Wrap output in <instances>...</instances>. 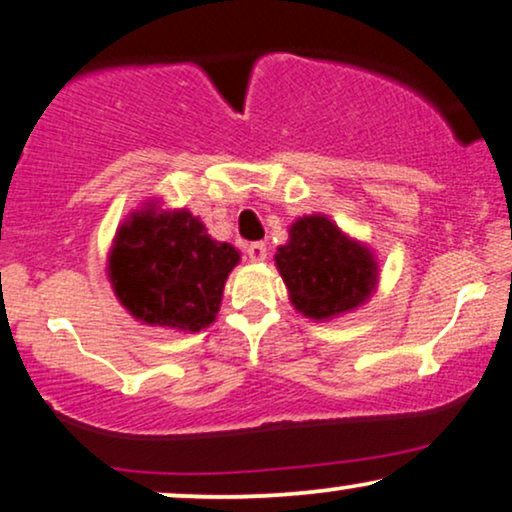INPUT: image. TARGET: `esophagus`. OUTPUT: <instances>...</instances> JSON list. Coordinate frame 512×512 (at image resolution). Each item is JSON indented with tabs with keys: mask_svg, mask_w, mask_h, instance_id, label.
Masks as SVG:
<instances>
[{
	"mask_svg": "<svg viewBox=\"0 0 512 512\" xmlns=\"http://www.w3.org/2000/svg\"><path fill=\"white\" fill-rule=\"evenodd\" d=\"M247 256H249V261H265V258H268V247H265L263 242H251L249 247H247Z\"/></svg>",
	"mask_w": 512,
	"mask_h": 512,
	"instance_id": "1",
	"label": "esophagus"
}]
</instances>
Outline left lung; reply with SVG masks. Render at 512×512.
<instances>
[{
    "mask_svg": "<svg viewBox=\"0 0 512 512\" xmlns=\"http://www.w3.org/2000/svg\"><path fill=\"white\" fill-rule=\"evenodd\" d=\"M277 249V268L291 303L310 319H331L368 300L377 263L361 244L347 240L326 216H303Z\"/></svg>",
    "mask_w": 512,
    "mask_h": 512,
    "instance_id": "obj_1",
    "label": "left lung"
}]
</instances>
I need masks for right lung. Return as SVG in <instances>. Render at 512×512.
<instances>
[{
    "mask_svg": "<svg viewBox=\"0 0 512 512\" xmlns=\"http://www.w3.org/2000/svg\"><path fill=\"white\" fill-rule=\"evenodd\" d=\"M240 261L186 212H135L116 235L109 258L116 296L132 317L153 326L200 331L219 312L223 284Z\"/></svg>",
    "mask_w": 512,
    "mask_h": 512,
    "instance_id": "add662e5",
    "label": "right lung"
}]
</instances>
